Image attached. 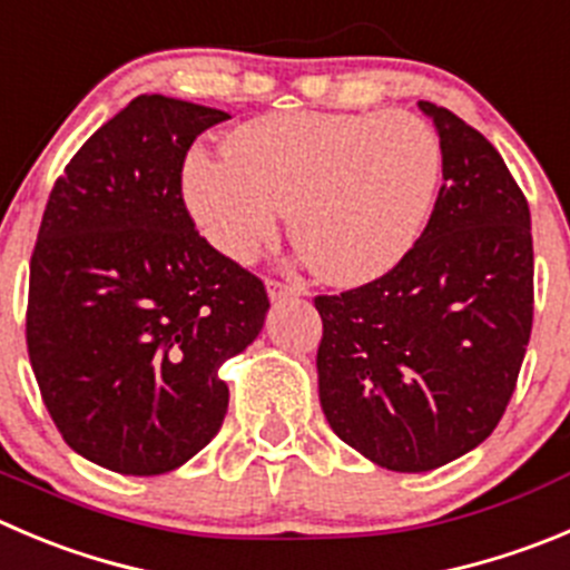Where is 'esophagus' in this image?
Masks as SVG:
<instances>
[{
	"label": "esophagus",
	"instance_id": "34e87169",
	"mask_svg": "<svg viewBox=\"0 0 570 570\" xmlns=\"http://www.w3.org/2000/svg\"><path fill=\"white\" fill-rule=\"evenodd\" d=\"M307 288L302 282H279V279H271L268 282V296L271 302H288L296 299V296H305Z\"/></svg>",
	"mask_w": 570,
	"mask_h": 570
}]
</instances>
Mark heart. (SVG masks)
Instances as JSON below:
<instances>
[{
  "mask_svg": "<svg viewBox=\"0 0 570 570\" xmlns=\"http://www.w3.org/2000/svg\"><path fill=\"white\" fill-rule=\"evenodd\" d=\"M442 145L409 111H302L237 128L226 156L195 154L184 193L207 240L252 263L294 207L305 259L338 285L397 268L425 232Z\"/></svg>",
  "mask_w": 570,
  "mask_h": 570,
  "instance_id": "heart-1",
  "label": "heart"
}]
</instances>
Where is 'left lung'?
<instances>
[{"label": "left lung", "instance_id": "obj_1", "mask_svg": "<svg viewBox=\"0 0 570 570\" xmlns=\"http://www.w3.org/2000/svg\"><path fill=\"white\" fill-rule=\"evenodd\" d=\"M420 108L442 145L425 232L389 274L313 299L324 416L394 473L442 468L495 431L534 316L525 195L473 126L428 100Z\"/></svg>", "mask_w": 570, "mask_h": 570}]
</instances>
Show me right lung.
<instances>
[{"label": "right lung", "instance_id": "add662e5", "mask_svg": "<svg viewBox=\"0 0 570 570\" xmlns=\"http://www.w3.org/2000/svg\"><path fill=\"white\" fill-rule=\"evenodd\" d=\"M218 108L139 95L72 156L30 259L27 352L63 442L122 475L181 468L220 431L224 361L268 313L263 279L195 232L181 170Z\"/></svg>", "mask_w": 570, "mask_h": 570}]
</instances>
